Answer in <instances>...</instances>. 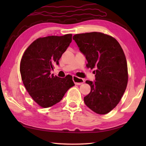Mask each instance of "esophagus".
<instances>
[{
  "instance_id": "esophagus-1",
  "label": "esophagus",
  "mask_w": 146,
  "mask_h": 146,
  "mask_svg": "<svg viewBox=\"0 0 146 146\" xmlns=\"http://www.w3.org/2000/svg\"><path fill=\"white\" fill-rule=\"evenodd\" d=\"M73 80L76 85H80L84 82V80L83 78L77 77L76 76H73Z\"/></svg>"
}]
</instances>
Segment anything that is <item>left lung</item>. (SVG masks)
Segmentation results:
<instances>
[{
    "mask_svg": "<svg viewBox=\"0 0 146 146\" xmlns=\"http://www.w3.org/2000/svg\"><path fill=\"white\" fill-rule=\"evenodd\" d=\"M73 38L86 56L87 68H95L96 81H86L91 91L84 101L97 114H107L119 103L127 85V64L122 47L113 36L100 32L76 34Z\"/></svg>",
    "mask_w": 146,
    "mask_h": 146,
    "instance_id": "left-lung-1",
    "label": "left lung"
}]
</instances>
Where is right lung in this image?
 Here are the masks:
<instances>
[{
  "label": "right lung",
  "instance_id": "right-lung-1",
  "mask_svg": "<svg viewBox=\"0 0 146 146\" xmlns=\"http://www.w3.org/2000/svg\"><path fill=\"white\" fill-rule=\"evenodd\" d=\"M71 41L72 34L38 38L22 56V80L29 95L42 108L51 107L59 102L69 89L75 86L70 76L60 78L51 74Z\"/></svg>",
  "mask_w": 146,
  "mask_h": 146
}]
</instances>
